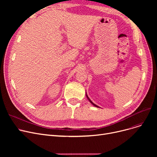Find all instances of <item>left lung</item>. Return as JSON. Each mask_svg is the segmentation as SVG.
Here are the masks:
<instances>
[{"instance_id": "left-lung-1", "label": "left lung", "mask_w": 157, "mask_h": 157, "mask_svg": "<svg viewBox=\"0 0 157 157\" xmlns=\"http://www.w3.org/2000/svg\"><path fill=\"white\" fill-rule=\"evenodd\" d=\"M86 97H87V98H88V101H90V103H91V104H92V105H94V106H95V107H97V108H99V107H98V105H95V104H94V103H93V102H92V101H91V100H90V98H89V97H88V95H87V94H86Z\"/></svg>"}]
</instances>
